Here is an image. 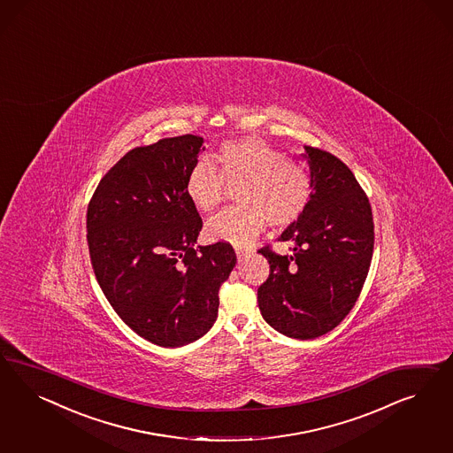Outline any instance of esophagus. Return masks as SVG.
Instances as JSON below:
<instances>
[{
	"label": "esophagus",
	"instance_id": "1",
	"mask_svg": "<svg viewBox=\"0 0 453 453\" xmlns=\"http://www.w3.org/2000/svg\"><path fill=\"white\" fill-rule=\"evenodd\" d=\"M252 250L246 249V247H235V256H237V261L242 262L246 259L247 256H250Z\"/></svg>",
	"mask_w": 453,
	"mask_h": 453
}]
</instances>
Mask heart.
Listing matches in <instances>:
<instances>
[{
  "instance_id": "b5f03b06",
  "label": "heart",
  "mask_w": 453,
  "mask_h": 453,
  "mask_svg": "<svg viewBox=\"0 0 453 453\" xmlns=\"http://www.w3.org/2000/svg\"><path fill=\"white\" fill-rule=\"evenodd\" d=\"M218 165L201 159L192 165L186 192L203 212L219 207L226 182L239 186L235 201L207 222L212 241L247 246L264 231L267 220L274 227H288L301 219L312 199V180L301 165L284 159L259 137H242L220 146Z\"/></svg>"
}]
</instances>
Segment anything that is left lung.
Returning a JSON list of instances; mask_svg holds the SVG:
<instances>
[{
	"label": "left lung",
	"mask_w": 453,
	"mask_h": 453,
	"mask_svg": "<svg viewBox=\"0 0 453 453\" xmlns=\"http://www.w3.org/2000/svg\"><path fill=\"white\" fill-rule=\"evenodd\" d=\"M301 157L309 165L312 199L277 239L292 242L290 256L259 250L271 274L257 302L273 329L309 341L337 327L356 305L371 267L373 220L367 196L341 159L311 146Z\"/></svg>",
	"instance_id": "left-lung-1"
}]
</instances>
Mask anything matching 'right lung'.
I'll use <instances>...</instances> for the list:
<instances>
[{
  "instance_id": "right-lung-1",
  "label": "right lung",
  "mask_w": 453,
  "mask_h": 453,
  "mask_svg": "<svg viewBox=\"0 0 453 453\" xmlns=\"http://www.w3.org/2000/svg\"><path fill=\"white\" fill-rule=\"evenodd\" d=\"M203 144L184 134L127 152L88 207L89 256L106 299L139 337L169 349L214 326L219 288L237 262L227 242L196 247L203 219L186 180Z\"/></svg>"
}]
</instances>
